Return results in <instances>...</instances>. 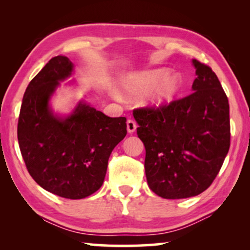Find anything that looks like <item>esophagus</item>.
<instances>
[{"label":"esophagus","mask_w":250,"mask_h":250,"mask_svg":"<svg viewBox=\"0 0 250 250\" xmlns=\"http://www.w3.org/2000/svg\"><path fill=\"white\" fill-rule=\"evenodd\" d=\"M135 129H137V124L133 120H128L126 121V130H128L129 133H133Z\"/></svg>","instance_id":"1"}]
</instances>
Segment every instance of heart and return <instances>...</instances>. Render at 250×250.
Here are the masks:
<instances>
[{
	"label": "heart",
	"mask_w": 250,
	"mask_h": 250,
	"mask_svg": "<svg viewBox=\"0 0 250 250\" xmlns=\"http://www.w3.org/2000/svg\"><path fill=\"white\" fill-rule=\"evenodd\" d=\"M182 84L181 76L171 75L167 68L132 73L125 76L120 82L121 89L129 98H141L152 91L147 104L155 109L167 108L174 103L182 90ZM112 94L118 96L116 89H112Z\"/></svg>",
	"instance_id": "1"
}]
</instances>
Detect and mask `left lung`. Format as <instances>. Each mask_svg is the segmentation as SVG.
Here are the masks:
<instances>
[{
	"label": "left lung",
	"instance_id": "left-lung-1",
	"mask_svg": "<svg viewBox=\"0 0 250 250\" xmlns=\"http://www.w3.org/2000/svg\"><path fill=\"white\" fill-rule=\"evenodd\" d=\"M191 95L163 109H135L149 188L167 200L196 196L213 183L230 146L229 104L216 74L192 59Z\"/></svg>",
	"mask_w": 250,
	"mask_h": 250
}]
</instances>
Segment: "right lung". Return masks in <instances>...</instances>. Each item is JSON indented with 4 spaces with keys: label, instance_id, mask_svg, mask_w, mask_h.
Listing matches in <instances>:
<instances>
[{
    "label": "right lung",
    "instance_id": "add662e5",
    "mask_svg": "<svg viewBox=\"0 0 250 250\" xmlns=\"http://www.w3.org/2000/svg\"><path fill=\"white\" fill-rule=\"evenodd\" d=\"M74 64L56 56L25 90L18 139L27 171L46 191L80 200L101 188L112 150L126 134L125 117L110 118L79 101L69 115L53 111L50 98Z\"/></svg>",
    "mask_w": 250,
    "mask_h": 250
}]
</instances>
